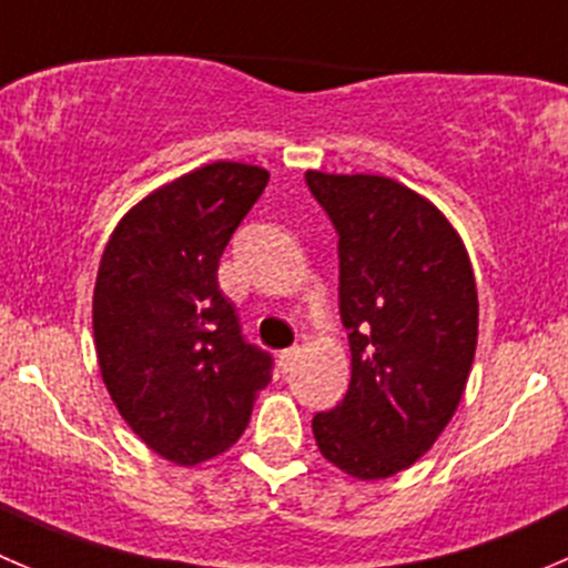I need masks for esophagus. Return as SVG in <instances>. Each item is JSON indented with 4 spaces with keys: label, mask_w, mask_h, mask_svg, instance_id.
Instances as JSON below:
<instances>
[{
    "label": "esophagus",
    "mask_w": 568,
    "mask_h": 568,
    "mask_svg": "<svg viewBox=\"0 0 568 568\" xmlns=\"http://www.w3.org/2000/svg\"><path fill=\"white\" fill-rule=\"evenodd\" d=\"M296 357H300V349H283L280 352V368H283V372H291V368H294V363H296Z\"/></svg>",
    "instance_id": "1"
}]
</instances>
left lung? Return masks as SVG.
<instances>
[{"instance_id": "8db88e82", "label": "left lung", "mask_w": 568, "mask_h": 568, "mask_svg": "<svg viewBox=\"0 0 568 568\" xmlns=\"http://www.w3.org/2000/svg\"><path fill=\"white\" fill-rule=\"evenodd\" d=\"M338 233L352 379L313 416L318 453L357 480L416 464L455 416L477 349V285L449 219L379 174L307 172Z\"/></svg>"}]
</instances>
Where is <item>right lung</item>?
I'll use <instances>...</instances> for the list:
<instances>
[{
    "mask_svg": "<svg viewBox=\"0 0 568 568\" xmlns=\"http://www.w3.org/2000/svg\"><path fill=\"white\" fill-rule=\"evenodd\" d=\"M266 183V169L250 163L194 169L132 205L102 252L99 372L132 433L178 466L233 447L272 379V357L246 344L216 277Z\"/></svg>",
    "mask_w": 568,
    "mask_h": 568,
    "instance_id": "1",
    "label": "right lung"
}]
</instances>
